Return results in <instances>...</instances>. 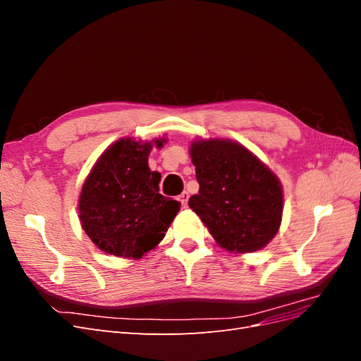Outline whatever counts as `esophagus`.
<instances>
[{"mask_svg":"<svg viewBox=\"0 0 361 361\" xmlns=\"http://www.w3.org/2000/svg\"><path fill=\"white\" fill-rule=\"evenodd\" d=\"M188 197H190V195H188L187 191H183V192L179 195V197H178V200L180 202V204H182L183 207L188 206Z\"/></svg>","mask_w":361,"mask_h":361,"instance_id":"1","label":"esophagus"}]
</instances>
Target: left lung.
Wrapping results in <instances>:
<instances>
[{"mask_svg": "<svg viewBox=\"0 0 361 361\" xmlns=\"http://www.w3.org/2000/svg\"><path fill=\"white\" fill-rule=\"evenodd\" d=\"M190 157L200 190L188 204L216 244L238 255L269 244L283 215V188L276 174L232 140H195Z\"/></svg>", "mask_w": 361, "mask_h": 361, "instance_id": "1", "label": "left lung"}]
</instances>
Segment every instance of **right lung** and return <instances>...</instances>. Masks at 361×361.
<instances>
[{
    "instance_id": "right-lung-1",
    "label": "right lung",
    "mask_w": 361,
    "mask_h": 361,
    "mask_svg": "<svg viewBox=\"0 0 361 361\" xmlns=\"http://www.w3.org/2000/svg\"><path fill=\"white\" fill-rule=\"evenodd\" d=\"M166 138H120L97 158L85 178L80 221L97 248L108 255L141 259L166 236L180 203L159 194L161 174L149 169L152 146Z\"/></svg>"
}]
</instances>
